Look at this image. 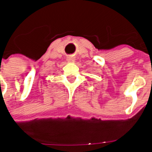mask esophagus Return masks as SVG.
<instances>
[{"mask_svg":"<svg viewBox=\"0 0 152 152\" xmlns=\"http://www.w3.org/2000/svg\"><path fill=\"white\" fill-rule=\"evenodd\" d=\"M67 61H75V58L72 57V56H69V57L67 58Z\"/></svg>","mask_w":152,"mask_h":152,"instance_id":"34e87169","label":"esophagus"}]
</instances>
